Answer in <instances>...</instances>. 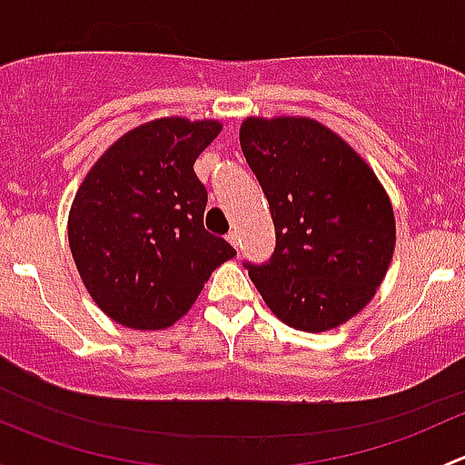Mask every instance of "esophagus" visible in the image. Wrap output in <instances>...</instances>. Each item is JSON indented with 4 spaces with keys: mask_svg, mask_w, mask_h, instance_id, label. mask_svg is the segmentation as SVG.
Listing matches in <instances>:
<instances>
[{
    "mask_svg": "<svg viewBox=\"0 0 465 465\" xmlns=\"http://www.w3.org/2000/svg\"><path fill=\"white\" fill-rule=\"evenodd\" d=\"M227 241L232 242L233 247H238V232H236V229H232V232L227 233Z\"/></svg>",
    "mask_w": 465,
    "mask_h": 465,
    "instance_id": "obj_1",
    "label": "esophagus"
}]
</instances>
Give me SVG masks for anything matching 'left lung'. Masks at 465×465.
<instances>
[{
    "label": "left lung",
    "instance_id": "1",
    "mask_svg": "<svg viewBox=\"0 0 465 465\" xmlns=\"http://www.w3.org/2000/svg\"><path fill=\"white\" fill-rule=\"evenodd\" d=\"M241 148L276 232L270 261L245 262L262 302L299 331L349 322L373 299L396 245L376 173L340 134L303 116H250Z\"/></svg>",
    "mask_w": 465,
    "mask_h": 465
}]
</instances>
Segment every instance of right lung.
<instances>
[{"mask_svg": "<svg viewBox=\"0 0 465 465\" xmlns=\"http://www.w3.org/2000/svg\"><path fill=\"white\" fill-rule=\"evenodd\" d=\"M220 130L218 121H150L112 143L83 180L69 247L87 292L114 322L168 328L236 256L204 229L206 189L193 171Z\"/></svg>", "mask_w": 465, "mask_h": 465, "instance_id": "add662e5", "label": "right lung"}]
</instances>
